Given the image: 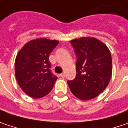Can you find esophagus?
Wrapping results in <instances>:
<instances>
[{"instance_id": "1", "label": "esophagus", "mask_w": 128, "mask_h": 128, "mask_svg": "<svg viewBox=\"0 0 128 128\" xmlns=\"http://www.w3.org/2000/svg\"><path fill=\"white\" fill-rule=\"evenodd\" d=\"M59 76H60L61 78H65V74H64V73H62V74H59Z\"/></svg>"}]
</instances>
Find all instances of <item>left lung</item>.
I'll return each instance as SVG.
<instances>
[{
    "label": "left lung",
    "instance_id": "obj_1",
    "mask_svg": "<svg viewBox=\"0 0 128 128\" xmlns=\"http://www.w3.org/2000/svg\"><path fill=\"white\" fill-rule=\"evenodd\" d=\"M77 56L76 77L67 82L72 94L83 101L98 96L109 84L112 72L111 53L107 46L94 38L70 41Z\"/></svg>",
    "mask_w": 128,
    "mask_h": 128
}]
</instances>
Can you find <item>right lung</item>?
<instances>
[{
	"instance_id": "right-lung-1",
	"label": "right lung",
	"mask_w": 128,
	"mask_h": 128,
	"mask_svg": "<svg viewBox=\"0 0 128 128\" xmlns=\"http://www.w3.org/2000/svg\"><path fill=\"white\" fill-rule=\"evenodd\" d=\"M58 41L46 38L30 40L22 47L15 60V76L22 90L33 98L50 92L57 80L50 70L49 54Z\"/></svg>"
}]
</instances>
